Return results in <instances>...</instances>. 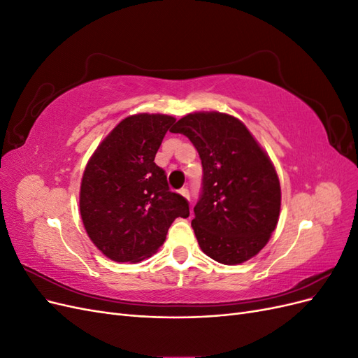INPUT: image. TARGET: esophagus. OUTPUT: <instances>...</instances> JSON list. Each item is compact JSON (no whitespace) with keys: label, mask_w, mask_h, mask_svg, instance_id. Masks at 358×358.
<instances>
[{"label":"esophagus","mask_w":358,"mask_h":358,"mask_svg":"<svg viewBox=\"0 0 358 358\" xmlns=\"http://www.w3.org/2000/svg\"><path fill=\"white\" fill-rule=\"evenodd\" d=\"M179 192L182 194L183 197H185V199H188V200H189V197H191V196H189V189H188V188H182Z\"/></svg>","instance_id":"1"}]
</instances>
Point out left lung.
Instances as JSON below:
<instances>
[{
    "label": "left lung",
    "instance_id": "1",
    "mask_svg": "<svg viewBox=\"0 0 358 358\" xmlns=\"http://www.w3.org/2000/svg\"><path fill=\"white\" fill-rule=\"evenodd\" d=\"M171 133L187 136L201 159V192L191 222L201 251L229 266L257 255L279 220L272 161L239 119L225 113H189Z\"/></svg>",
    "mask_w": 358,
    "mask_h": 358
}]
</instances>
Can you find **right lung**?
Wrapping results in <instances>:
<instances>
[{"label":"right lung","mask_w":358,"mask_h":358,"mask_svg":"<svg viewBox=\"0 0 358 358\" xmlns=\"http://www.w3.org/2000/svg\"><path fill=\"white\" fill-rule=\"evenodd\" d=\"M176 119L140 113L125 117L96 148L80 185V215L90 239L117 263H137L158 251L171 222L189 204L170 191L154 159Z\"/></svg>","instance_id":"1"}]
</instances>
